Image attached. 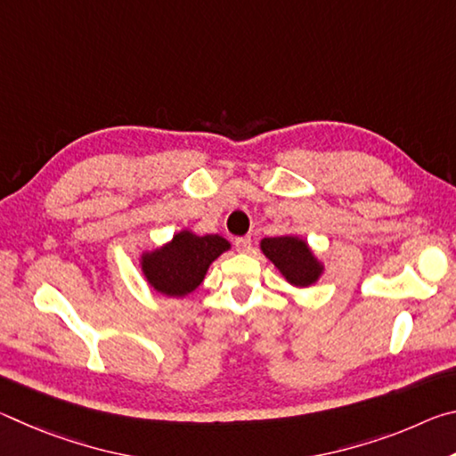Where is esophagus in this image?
<instances>
[{
    "label": "esophagus",
    "instance_id": "obj_1",
    "mask_svg": "<svg viewBox=\"0 0 456 456\" xmlns=\"http://www.w3.org/2000/svg\"><path fill=\"white\" fill-rule=\"evenodd\" d=\"M235 247L239 253H247L251 249V237H239L235 239Z\"/></svg>",
    "mask_w": 456,
    "mask_h": 456
}]
</instances>
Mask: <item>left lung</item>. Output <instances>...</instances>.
Returning a JSON list of instances; mask_svg holds the SVG:
<instances>
[{
	"label": "left lung",
	"mask_w": 456,
	"mask_h": 456,
	"mask_svg": "<svg viewBox=\"0 0 456 456\" xmlns=\"http://www.w3.org/2000/svg\"><path fill=\"white\" fill-rule=\"evenodd\" d=\"M259 249L293 288H310L326 272L323 261L299 235L265 237L261 239Z\"/></svg>",
	"instance_id": "8db88e82"
}]
</instances>
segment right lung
Instances as JSON below:
<instances>
[{"instance_id": "obj_1", "label": "right lung", "mask_w": 456, "mask_h": 456, "mask_svg": "<svg viewBox=\"0 0 456 456\" xmlns=\"http://www.w3.org/2000/svg\"><path fill=\"white\" fill-rule=\"evenodd\" d=\"M231 249L217 233L197 235L181 229L171 241L141 253V272L149 288L165 297H187L203 283L211 264Z\"/></svg>"}]
</instances>
